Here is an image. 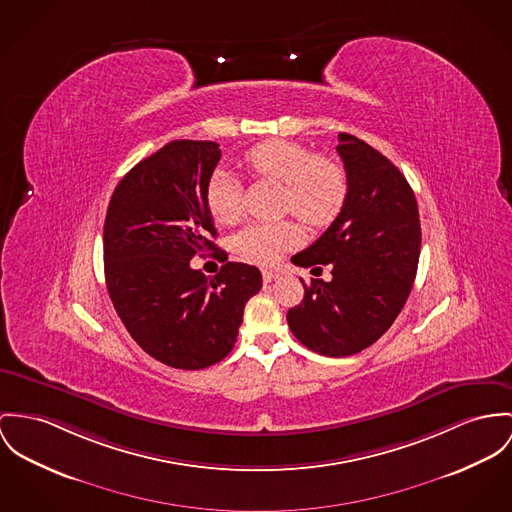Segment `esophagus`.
I'll return each instance as SVG.
<instances>
[{
    "label": "esophagus",
    "mask_w": 512,
    "mask_h": 512,
    "mask_svg": "<svg viewBox=\"0 0 512 512\" xmlns=\"http://www.w3.org/2000/svg\"><path fill=\"white\" fill-rule=\"evenodd\" d=\"M276 278H278V273H275V271H263V282H265V284L273 282Z\"/></svg>",
    "instance_id": "esophagus-1"
}]
</instances>
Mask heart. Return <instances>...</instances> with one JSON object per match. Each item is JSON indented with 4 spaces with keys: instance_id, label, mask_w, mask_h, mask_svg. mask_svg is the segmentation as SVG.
I'll return each instance as SVG.
<instances>
[{
    "instance_id": "1",
    "label": "heart",
    "mask_w": 512,
    "mask_h": 512,
    "mask_svg": "<svg viewBox=\"0 0 512 512\" xmlns=\"http://www.w3.org/2000/svg\"><path fill=\"white\" fill-rule=\"evenodd\" d=\"M243 165L257 179L284 185L282 212L296 214L312 228L329 226L343 210L349 193L345 169L333 159L290 140H267L253 146ZM206 206L214 222L232 226L243 216L241 183L230 171L216 169L206 183ZM300 228L292 220L255 222L243 228L236 239L237 255L249 263L271 265L300 243Z\"/></svg>"
}]
</instances>
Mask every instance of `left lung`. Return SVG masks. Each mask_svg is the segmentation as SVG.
<instances>
[{
    "label": "left lung",
    "instance_id": "obj_1",
    "mask_svg": "<svg viewBox=\"0 0 512 512\" xmlns=\"http://www.w3.org/2000/svg\"><path fill=\"white\" fill-rule=\"evenodd\" d=\"M337 152L347 171V202L323 236L292 257L298 267L331 265L333 278L304 284L302 304L286 314L294 337L323 356L360 353L392 327L421 253L419 208L401 171L345 132Z\"/></svg>",
    "mask_w": 512,
    "mask_h": 512
}]
</instances>
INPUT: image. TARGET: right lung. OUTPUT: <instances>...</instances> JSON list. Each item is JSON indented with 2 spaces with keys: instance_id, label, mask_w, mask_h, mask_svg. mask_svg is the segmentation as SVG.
<instances>
[{
  "instance_id": "add662e5",
  "label": "right lung",
  "mask_w": 512,
  "mask_h": 512,
  "mask_svg": "<svg viewBox=\"0 0 512 512\" xmlns=\"http://www.w3.org/2000/svg\"><path fill=\"white\" fill-rule=\"evenodd\" d=\"M220 156L216 142H169L120 179L107 208L109 296L130 337L171 368L202 370L228 356L263 282L245 263L228 261L214 278L191 267L218 248L204 191Z\"/></svg>"
}]
</instances>
